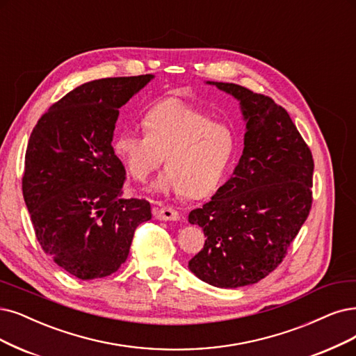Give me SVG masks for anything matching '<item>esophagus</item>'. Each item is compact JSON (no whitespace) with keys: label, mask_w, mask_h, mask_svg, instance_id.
Returning <instances> with one entry per match:
<instances>
[{"label":"esophagus","mask_w":356,"mask_h":356,"mask_svg":"<svg viewBox=\"0 0 356 356\" xmlns=\"http://www.w3.org/2000/svg\"><path fill=\"white\" fill-rule=\"evenodd\" d=\"M154 216L155 218L161 221H176L180 218L179 211L173 207H161V208H154Z\"/></svg>","instance_id":"34e87169"}]
</instances>
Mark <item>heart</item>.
I'll return each mask as SVG.
<instances>
[{
    "label": "heart",
    "instance_id": "obj_1",
    "mask_svg": "<svg viewBox=\"0 0 356 356\" xmlns=\"http://www.w3.org/2000/svg\"><path fill=\"white\" fill-rule=\"evenodd\" d=\"M142 126L143 131L124 129L114 139L130 177L143 181L164 160L167 168L152 189L200 200L218 188L236 148L227 124L185 101L165 99L143 114Z\"/></svg>",
    "mask_w": 356,
    "mask_h": 356
}]
</instances>
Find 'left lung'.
Segmentation results:
<instances>
[{
	"instance_id": "8db88e82",
	"label": "left lung",
	"mask_w": 356,
	"mask_h": 356,
	"mask_svg": "<svg viewBox=\"0 0 356 356\" xmlns=\"http://www.w3.org/2000/svg\"><path fill=\"white\" fill-rule=\"evenodd\" d=\"M208 83L241 101L245 148L233 176L189 214L207 236L189 268L208 284L234 289L282 264L311 211L314 160L282 105L241 85Z\"/></svg>"
}]
</instances>
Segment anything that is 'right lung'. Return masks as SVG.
<instances>
[{"mask_svg":"<svg viewBox=\"0 0 356 356\" xmlns=\"http://www.w3.org/2000/svg\"><path fill=\"white\" fill-rule=\"evenodd\" d=\"M154 76L77 86L39 118L24 155L22 191L35 236L81 280L107 277L127 259L147 200L122 198L126 170L111 147L118 108Z\"/></svg>","mask_w":356,"mask_h":356,"instance_id":"obj_1","label":"right lung"}]
</instances>
